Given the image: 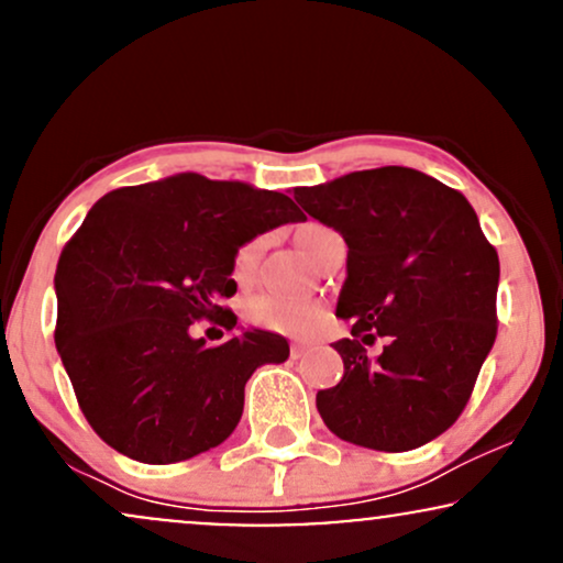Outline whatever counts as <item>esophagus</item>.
<instances>
[{
	"instance_id": "obj_1",
	"label": "esophagus",
	"mask_w": 563,
	"mask_h": 563,
	"mask_svg": "<svg viewBox=\"0 0 563 563\" xmlns=\"http://www.w3.org/2000/svg\"><path fill=\"white\" fill-rule=\"evenodd\" d=\"M310 350V345H306V342H295L292 347H289V353H292V358H302Z\"/></svg>"
}]
</instances>
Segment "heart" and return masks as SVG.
Returning a JSON list of instances; mask_svg holds the SVG:
<instances>
[{"label": "heart", "instance_id": "obj_1", "mask_svg": "<svg viewBox=\"0 0 563 563\" xmlns=\"http://www.w3.org/2000/svg\"><path fill=\"white\" fill-rule=\"evenodd\" d=\"M327 231L319 223H308L306 229L300 231V247L308 250L310 240L316 234ZM263 240H250L242 244L234 255V276L240 282H247L250 276L255 274L257 257H261ZM242 316L250 323L261 329H271V332L282 334H306L316 321L321 319V308L313 306L308 300H297V297H287L279 292H257L250 295L247 300L242 302Z\"/></svg>", "mask_w": 563, "mask_h": 563}]
</instances>
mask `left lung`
Here are the masks:
<instances>
[{
  "label": "left lung",
  "instance_id": "left-lung-1",
  "mask_svg": "<svg viewBox=\"0 0 563 563\" xmlns=\"http://www.w3.org/2000/svg\"><path fill=\"white\" fill-rule=\"evenodd\" d=\"M295 200L347 244L336 316L353 323L334 350L345 376L316 395L340 440L402 453L440 438L472 398L493 350L500 263L461 191L421 170L385 165ZM388 345L368 360L365 345Z\"/></svg>",
  "mask_w": 563,
  "mask_h": 563
}]
</instances>
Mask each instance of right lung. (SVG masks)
<instances>
[{"label":"right lung","instance_id":"1","mask_svg":"<svg viewBox=\"0 0 563 563\" xmlns=\"http://www.w3.org/2000/svg\"><path fill=\"white\" fill-rule=\"evenodd\" d=\"M306 221L282 191L176 174L110 191L65 244L55 274V342L78 406L118 453L176 464L221 445L242 419L244 385L289 342L242 329L218 347L191 336L236 292L234 255L257 234Z\"/></svg>","mask_w":563,"mask_h":563}]
</instances>
